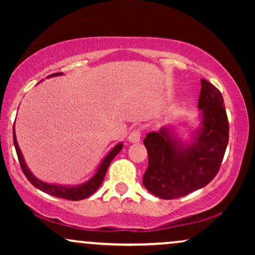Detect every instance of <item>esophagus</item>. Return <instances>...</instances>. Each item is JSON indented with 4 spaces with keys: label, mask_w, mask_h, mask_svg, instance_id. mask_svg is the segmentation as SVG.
Wrapping results in <instances>:
<instances>
[{
    "label": "esophagus",
    "mask_w": 255,
    "mask_h": 255,
    "mask_svg": "<svg viewBox=\"0 0 255 255\" xmlns=\"http://www.w3.org/2000/svg\"><path fill=\"white\" fill-rule=\"evenodd\" d=\"M128 141L131 142V144H137V142L140 141V131L139 130H133L128 134Z\"/></svg>",
    "instance_id": "1"
}]
</instances>
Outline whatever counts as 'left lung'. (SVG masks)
Wrapping results in <instances>:
<instances>
[{"instance_id": "left-lung-1", "label": "left lung", "mask_w": 255, "mask_h": 255, "mask_svg": "<svg viewBox=\"0 0 255 255\" xmlns=\"http://www.w3.org/2000/svg\"><path fill=\"white\" fill-rule=\"evenodd\" d=\"M198 109L201 123L183 138L166 127L144 139L148 167L142 177L146 189L162 200L186 196L207 186L217 174L229 142L224 100L214 85L202 79Z\"/></svg>"}]
</instances>
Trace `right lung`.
<instances>
[{
  "instance_id": "1",
  "label": "right lung",
  "mask_w": 255,
  "mask_h": 255,
  "mask_svg": "<svg viewBox=\"0 0 255 255\" xmlns=\"http://www.w3.org/2000/svg\"><path fill=\"white\" fill-rule=\"evenodd\" d=\"M60 75H62V73H55V74L47 76V79L54 78V76H60ZM12 133H13V145H15L17 156H18L20 167H22V170L24 175L26 176V179L29 180L34 187L38 188V189L41 191H44V193L50 194L52 196L66 198V200H71V201L85 200V198L89 197L90 195L95 193L103 182V179L104 176H106V173L108 170V167L110 165V162L113 161L115 156L121 152L122 148H123V142H118L117 145H115L114 147L108 152V154L102 159V161L100 162L99 167H97L96 172L94 173V175L90 177L88 181H86V182L80 183V184H75V186H65V184H54V183L44 182V181L38 179L37 176H34L29 167H27L25 160H24V156L22 154V151H20L18 146V142H17L15 125H13Z\"/></svg>"
}]
</instances>
